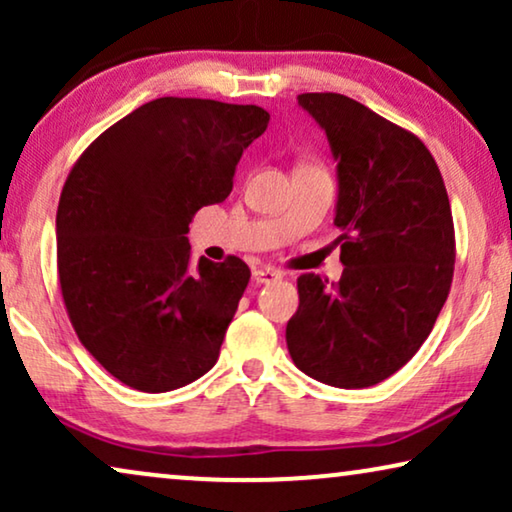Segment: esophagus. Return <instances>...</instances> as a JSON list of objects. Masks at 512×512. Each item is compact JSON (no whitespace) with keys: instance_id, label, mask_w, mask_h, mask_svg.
<instances>
[{"instance_id":"1","label":"esophagus","mask_w":512,"mask_h":512,"mask_svg":"<svg viewBox=\"0 0 512 512\" xmlns=\"http://www.w3.org/2000/svg\"><path fill=\"white\" fill-rule=\"evenodd\" d=\"M284 272L282 270H275V268H256L254 270V282L256 284H272L277 282V279H282Z\"/></svg>"}]
</instances>
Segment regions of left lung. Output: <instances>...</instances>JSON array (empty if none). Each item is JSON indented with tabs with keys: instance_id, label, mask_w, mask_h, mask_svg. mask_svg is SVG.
<instances>
[{
	"instance_id": "1",
	"label": "left lung",
	"mask_w": 512,
	"mask_h": 512,
	"mask_svg": "<svg viewBox=\"0 0 512 512\" xmlns=\"http://www.w3.org/2000/svg\"><path fill=\"white\" fill-rule=\"evenodd\" d=\"M298 104L326 130L338 160L340 282L298 277L286 324L296 366L340 389L403 368L429 338L454 275V221L445 181L422 139L340 93Z\"/></svg>"
}]
</instances>
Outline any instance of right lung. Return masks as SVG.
Masks as SVG:
<instances>
[{
	"instance_id": "obj_1",
	"label": "right lung",
	"mask_w": 512,
	"mask_h": 512,
	"mask_svg": "<svg viewBox=\"0 0 512 512\" xmlns=\"http://www.w3.org/2000/svg\"><path fill=\"white\" fill-rule=\"evenodd\" d=\"M270 114L256 104L158 97L111 125L62 186L58 279L81 345L137 391L191 384L219 359L251 270L193 263L188 223L233 191Z\"/></svg>"
}]
</instances>
